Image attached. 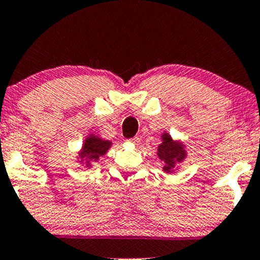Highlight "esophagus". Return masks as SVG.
I'll use <instances>...</instances> for the list:
<instances>
[{
    "instance_id": "1",
    "label": "esophagus",
    "mask_w": 260,
    "mask_h": 260,
    "mask_svg": "<svg viewBox=\"0 0 260 260\" xmlns=\"http://www.w3.org/2000/svg\"><path fill=\"white\" fill-rule=\"evenodd\" d=\"M129 142H133V144H139V142H140V139L139 138H133V139H130L129 140Z\"/></svg>"
}]
</instances>
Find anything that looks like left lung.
I'll return each instance as SVG.
<instances>
[{
    "mask_svg": "<svg viewBox=\"0 0 260 260\" xmlns=\"http://www.w3.org/2000/svg\"><path fill=\"white\" fill-rule=\"evenodd\" d=\"M164 142L158 146L157 155L165 162V171H171L175 167V162H180L185 157V151L180 145L172 141L169 135L164 136Z\"/></svg>",
    "mask_w": 260,
    "mask_h": 260,
    "instance_id": "1",
    "label": "left lung"
}]
</instances>
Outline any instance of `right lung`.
<instances>
[{
	"label": "right lung",
	"mask_w": 260,
	"mask_h": 260,
	"mask_svg": "<svg viewBox=\"0 0 260 260\" xmlns=\"http://www.w3.org/2000/svg\"><path fill=\"white\" fill-rule=\"evenodd\" d=\"M109 147H110V142L109 141H103L95 138V136H90L85 141L83 152L80 153V156H82V158H85L86 162L96 161L100 156H103L108 151Z\"/></svg>",
	"instance_id": "right-lung-1"
}]
</instances>
